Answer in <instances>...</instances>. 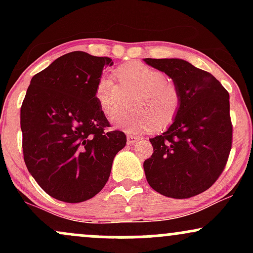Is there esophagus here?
I'll return each mask as SVG.
<instances>
[{
	"label": "esophagus",
	"mask_w": 253,
	"mask_h": 253,
	"mask_svg": "<svg viewBox=\"0 0 253 253\" xmlns=\"http://www.w3.org/2000/svg\"><path fill=\"white\" fill-rule=\"evenodd\" d=\"M136 141H139V136H133V135H127V144L133 145Z\"/></svg>",
	"instance_id": "esophagus-1"
}]
</instances>
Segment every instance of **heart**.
<instances>
[{
    "label": "heart",
    "instance_id": "heart-1",
    "mask_svg": "<svg viewBox=\"0 0 253 253\" xmlns=\"http://www.w3.org/2000/svg\"><path fill=\"white\" fill-rule=\"evenodd\" d=\"M115 78L102 76L95 85L94 96L108 120H115L128 106L132 112L119 121L128 133H143L169 127L178 115L182 104L181 90L168 80L163 71L139 62L119 65Z\"/></svg>",
    "mask_w": 253,
    "mask_h": 253
}]
</instances>
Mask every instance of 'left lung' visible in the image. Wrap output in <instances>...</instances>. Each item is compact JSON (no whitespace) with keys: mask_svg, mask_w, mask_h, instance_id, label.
I'll return each instance as SVG.
<instances>
[{"mask_svg":"<svg viewBox=\"0 0 253 253\" xmlns=\"http://www.w3.org/2000/svg\"><path fill=\"white\" fill-rule=\"evenodd\" d=\"M144 62L167 74L182 94L171 126L150 139L153 153L144 162L152 189L172 199H189L210 189L227 163L232 147L229 95L210 72L178 58Z\"/></svg>","mask_w":253,"mask_h":253,"instance_id":"left-lung-1","label":"left lung"}]
</instances>
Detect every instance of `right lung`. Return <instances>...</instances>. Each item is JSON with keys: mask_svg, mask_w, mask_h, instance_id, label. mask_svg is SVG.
Returning <instances> with one entry per match:
<instances>
[{"mask_svg": "<svg viewBox=\"0 0 253 253\" xmlns=\"http://www.w3.org/2000/svg\"><path fill=\"white\" fill-rule=\"evenodd\" d=\"M108 57L75 51L57 58L31 80L20 125L26 167L38 184L59 201H86L108 181L114 157L126 145L94 96Z\"/></svg>", "mask_w": 253, "mask_h": 253, "instance_id": "add662e5", "label": "right lung"}]
</instances>
